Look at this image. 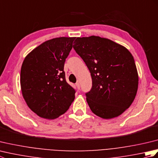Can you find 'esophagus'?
Listing matches in <instances>:
<instances>
[{
  "mask_svg": "<svg viewBox=\"0 0 158 158\" xmlns=\"http://www.w3.org/2000/svg\"><path fill=\"white\" fill-rule=\"evenodd\" d=\"M76 86H77V89H80V84H79V82H77V83H76Z\"/></svg>",
  "mask_w": 158,
  "mask_h": 158,
  "instance_id": "1",
  "label": "esophagus"
}]
</instances>
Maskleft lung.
I'll return each instance as SVG.
<instances>
[{
  "label": "left lung",
  "mask_w": 158,
  "mask_h": 158,
  "mask_svg": "<svg viewBox=\"0 0 158 158\" xmlns=\"http://www.w3.org/2000/svg\"><path fill=\"white\" fill-rule=\"evenodd\" d=\"M74 43L91 74L92 88L85 93L90 109L103 119L120 115L129 108L138 89L132 55L123 46L100 36L77 37Z\"/></svg>",
  "instance_id": "obj_1"
}]
</instances>
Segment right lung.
I'll use <instances>...</instances> for the list:
<instances>
[{
  "mask_svg": "<svg viewBox=\"0 0 158 158\" xmlns=\"http://www.w3.org/2000/svg\"><path fill=\"white\" fill-rule=\"evenodd\" d=\"M75 37L55 38L28 53L22 63L20 84L28 107L43 118L64 113L75 99V89L66 81L64 66Z\"/></svg>",
  "mask_w": 158,
  "mask_h": 158,
  "instance_id": "obj_1",
  "label": "right lung"
}]
</instances>
